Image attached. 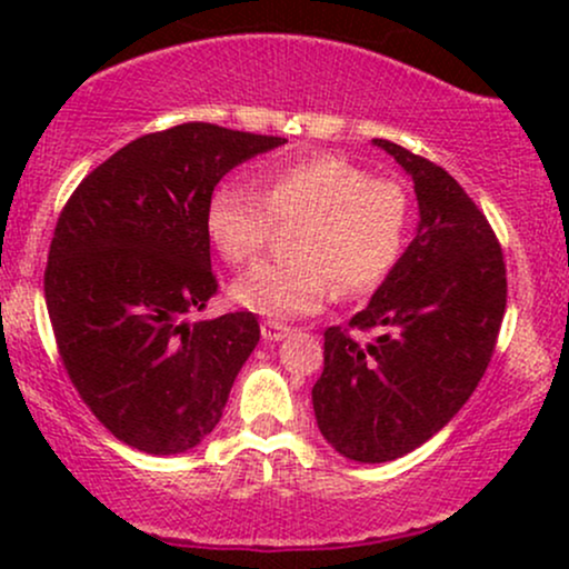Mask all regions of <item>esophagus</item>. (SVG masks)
Instances as JSON below:
<instances>
[{
  "label": "esophagus",
  "instance_id": "1",
  "mask_svg": "<svg viewBox=\"0 0 569 569\" xmlns=\"http://www.w3.org/2000/svg\"><path fill=\"white\" fill-rule=\"evenodd\" d=\"M289 326L278 323V321H264L262 323V337L267 339V342H278V339H283L286 335H289Z\"/></svg>",
  "mask_w": 569,
  "mask_h": 569
}]
</instances>
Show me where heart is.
Wrapping results in <instances>:
<instances>
[{"mask_svg": "<svg viewBox=\"0 0 569 569\" xmlns=\"http://www.w3.org/2000/svg\"><path fill=\"white\" fill-rule=\"evenodd\" d=\"M409 189L371 176L339 154H307L259 173V194L221 184L206 208V232L232 267L257 262L276 224H299L293 262L253 267L232 286V299L259 316L297 318L335 297H363L388 280L407 251Z\"/></svg>", "mask_w": 569, "mask_h": 569, "instance_id": "obj_1", "label": "heart"}]
</instances>
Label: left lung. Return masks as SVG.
Returning a JSON list of instances; mask_svg holds the SVG:
<instances>
[{
  "instance_id": "8db88e82",
  "label": "left lung",
  "mask_w": 569,
  "mask_h": 569,
  "mask_svg": "<svg viewBox=\"0 0 569 569\" xmlns=\"http://www.w3.org/2000/svg\"><path fill=\"white\" fill-rule=\"evenodd\" d=\"M375 143L415 181L420 227L371 302L323 331L312 409L323 439L358 462L403 457L452 420L492 361L508 297L500 240L466 189L436 162Z\"/></svg>"
}]
</instances>
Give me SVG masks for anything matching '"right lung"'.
<instances>
[{
    "label": "right lung",
    "instance_id": "1",
    "mask_svg": "<svg viewBox=\"0 0 569 569\" xmlns=\"http://www.w3.org/2000/svg\"><path fill=\"white\" fill-rule=\"evenodd\" d=\"M280 143L184 122L126 143L63 206L44 267L58 356L128 447L179 455L217 428L259 323L248 310L198 318L219 291L206 208L221 176Z\"/></svg>",
    "mask_w": 569,
    "mask_h": 569
}]
</instances>
